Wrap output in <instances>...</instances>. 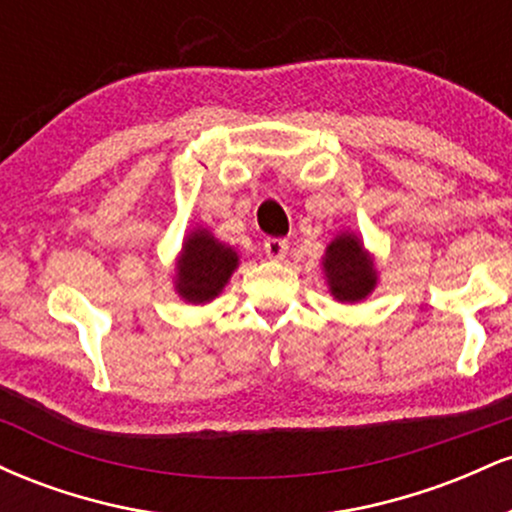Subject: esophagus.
<instances>
[{
	"label": "esophagus",
	"mask_w": 512,
	"mask_h": 512,
	"mask_svg": "<svg viewBox=\"0 0 512 512\" xmlns=\"http://www.w3.org/2000/svg\"><path fill=\"white\" fill-rule=\"evenodd\" d=\"M264 252H267L269 260H284L286 252H289V240L267 238V240H264Z\"/></svg>",
	"instance_id": "1"
}]
</instances>
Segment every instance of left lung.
Listing matches in <instances>:
<instances>
[{
  "label": "left lung",
  "mask_w": 512,
  "mask_h": 512,
  "mask_svg": "<svg viewBox=\"0 0 512 512\" xmlns=\"http://www.w3.org/2000/svg\"><path fill=\"white\" fill-rule=\"evenodd\" d=\"M325 272L330 291L337 301L354 303L366 298L375 286V269L363 245L354 236H339L327 248Z\"/></svg>",
  "instance_id": "obj_1"
}]
</instances>
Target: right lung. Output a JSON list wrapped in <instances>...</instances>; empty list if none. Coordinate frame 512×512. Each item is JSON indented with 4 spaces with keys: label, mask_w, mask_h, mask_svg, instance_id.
<instances>
[{
    "label": "right lung",
    "mask_w": 512,
    "mask_h": 512,
    "mask_svg": "<svg viewBox=\"0 0 512 512\" xmlns=\"http://www.w3.org/2000/svg\"><path fill=\"white\" fill-rule=\"evenodd\" d=\"M238 267V255L214 240L207 231L190 236L182 245L178 264V293L190 303H207L226 286L233 269Z\"/></svg>",
    "instance_id": "add662e5"
}]
</instances>
